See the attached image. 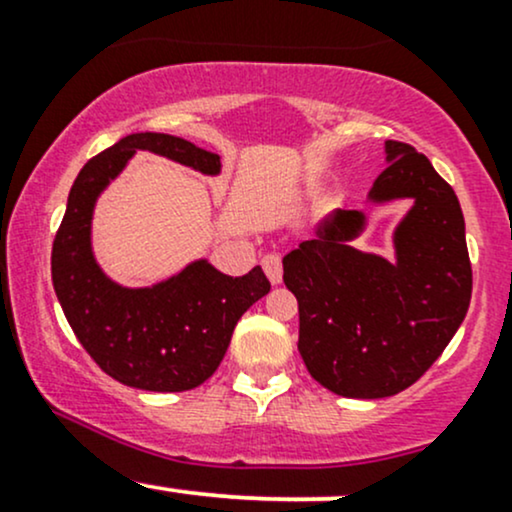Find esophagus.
I'll return each mask as SVG.
<instances>
[{
	"instance_id": "obj_1",
	"label": "esophagus",
	"mask_w": 512,
	"mask_h": 512,
	"mask_svg": "<svg viewBox=\"0 0 512 512\" xmlns=\"http://www.w3.org/2000/svg\"><path fill=\"white\" fill-rule=\"evenodd\" d=\"M262 269H264V274L269 276V281H272V284H281L284 267H281V257L279 255H264L262 257Z\"/></svg>"
}]
</instances>
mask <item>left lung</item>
Wrapping results in <instances>:
<instances>
[{
	"instance_id": "8db88e82",
	"label": "left lung",
	"mask_w": 512,
	"mask_h": 512,
	"mask_svg": "<svg viewBox=\"0 0 512 512\" xmlns=\"http://www.w3.org/2000/svg\"><path fill=\"white\" fill-rule=\"evenodd\" d=\"M387 166L370 187L375 204L414 199L395 231L397 260L351 245L366 226L337 209L284 257L298 301V351L334 395L380 399L414 385L443 354L472 298L464 216L455 190L414 146L385 142Z\"/></svg>"
}]
</instances>
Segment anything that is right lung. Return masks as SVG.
<instances>
[{"label": "right lung", "instance_id": "obj_1", "mask_svg": "<svg viewBox=\"0 0 512 512\" xmlns=\"http://www.w3.org/2000/svg\"><path fill=\"white\" fill-rule=\"evenodd\" d=\"M139 149L199 173L221 170L216 154L158 132L129 134L93 156L76 175L52 243V286L76 339L103 373L137 390L182 392L214 375L240 315L272 286L260 267L228 276L207 260L151 289H125L101 272L91 250L93 204Z\"/></svg>", "mask_w": 512, "mask_h": 512}]
</instances>
